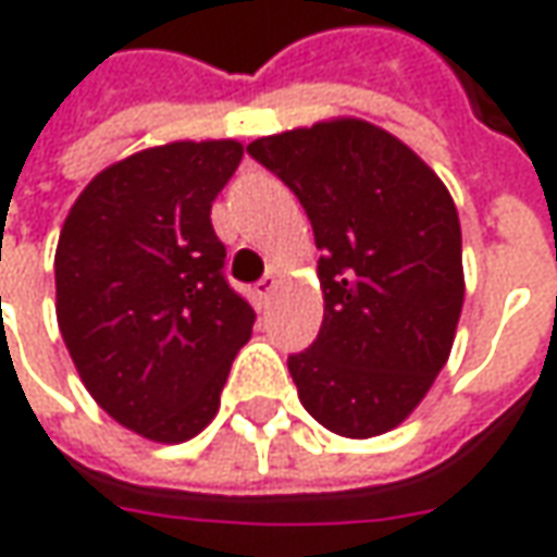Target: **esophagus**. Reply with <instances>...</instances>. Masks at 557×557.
<instances>
[{"mask_svg": "<svg viewBox=\"0 0 557 557\" xmlns=\"http://www.w3.org/2000/svg\"><path fill=\"white\" fill-rule=\"evenodd\" d=\"M278 290V275L275 272H267L260 282H257V297H263V300H269L272 294Z\"/></svg>", "mask_w": 557, "mask_h": 557, "instance_id": "esophagus-1", "label": "esophagus"}]
</instances>
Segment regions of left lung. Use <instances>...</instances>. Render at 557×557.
Wrapping results in <instances>:
<instances>
[{"label": "left lung", "instance_id": "left-lung-1", "mask_svg": "<svg viewBox=\"0 0 557 557\" xmlns=\"http://www.w3.org/2000/svg\"><path fill=\"white\" fill-rule=\"evenodd\" d=\"M247 154L297 195L322 250V329L288 356L304 409L341 437L394 431L456 341L465 272L453 195L406 141L356 117L263 136Z\"/></svg>", "mask_w": 557, "mask_h": 557}]
</instances>
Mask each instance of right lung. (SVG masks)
Segmentation results:
<instances>
[{"label":"right lung","mask_w":557,"mask_h":557,"mask_svg":"<svg viewBox=\"0 0 557 557\" xmlns=\"http://www.w3.org/2000/svg\"><path fill=\"white\" fill-rule=\"evenodd\" d=\"M242 141H166L79 191L54 250V315L79 381L117 424L185 443L213 421L253 329L210 207Z\"/></svg>","instance_id":"obj_1"}]
</instances>
